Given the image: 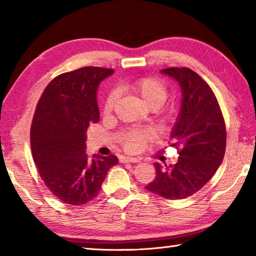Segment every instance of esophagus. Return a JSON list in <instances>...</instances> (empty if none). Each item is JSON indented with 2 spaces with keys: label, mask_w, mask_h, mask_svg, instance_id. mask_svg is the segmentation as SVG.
Wrapping results in <instances>:
<instances>
[{
  "label": "esophagus",
  "mask_w": 256,
  "mask_h": 256,
  "mask_svg": "<svg viewBox=\"0 0 256 256\" xmlns=\"http://www.w3.org/2000/svg\"><path fill=\"white\" fill-rule=\"evenodd\" d=\"M120 162H140V159L138 158H133V157H120Z\"/></svg>",
  "instance_id": "34e87169"
}]
</instances>
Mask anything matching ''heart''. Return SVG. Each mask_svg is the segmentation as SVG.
<instances>
[{"label": "heart", "instance_id": "b5f03b06", "mask_svg": "<svg viewBox=\"0 0 256 256\" xmlns=\"http://www.w3.org/2000/svg\"><path fill=\"white\" fill-rule=\"evenodd\" d=\"M125 90L138 97L142 104L149 110H158L164 105L167 98V88L162 81L154 78H142L131 82L124 86ZM118 92H112L108 94L104 104V114H110L116 100ZM148 134L142 131H128L120 134V141L125 149L128 151H136L140 149L142 142L146 140Z\"/></svg>", "mask_w": 256, "mask_h": 256}]
</instances>
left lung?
Returning <instances> with one entry per match:
<instances>
[{
	"label": "left lung",
	"instance_id": "1",
	"mask_svg": "<svg viewBox=\"0 0 256 256\" xmlns=\"http://www.w3.org/2000/svg\"><path fill=\"white\" fill-rule=\"evenodd\" d=\"M160 73L174 79L182 92L180 112L170 132L180 157L174 166L156 162L157 176L146 188L168 200H180L201 190L220 167L226 126L214 94L198 73L188 68H170Z\"/></svg>",
	"mask_w": 256,
	"mask_h": 256
}]
</instances>
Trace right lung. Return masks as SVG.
I'll list each match as a JSON object with an SVG mask.
<instances>
[{
  "mask_svg": "<svg viewBox=\"0 0 256 256\" xmlns=\"http://www.w3.org/2000/svg\"><path fill=\"white\" fill-rule=\"evenodd\" d=\"M114 70L86 66L56 76L34 112L32 158L48 190L66 204L81 206L98 196L116 156L88 157L86 128L99 120V84Z\"/></svg>",
  "mask_w": 256,
  "mask_h": 256,
  "instance_id": "add662e5",
  "label": "right lung"
}]
</instances>
